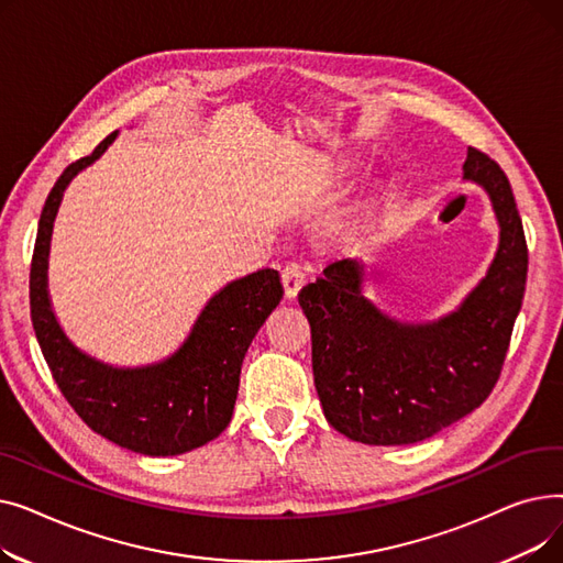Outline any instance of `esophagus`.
Here are the masks:
<instances>
[{
  "label": "esophagus",
  "mask_w": 563,
  "mask_h": 563,
  "mask_svg": "<svg viewBox=\"0 0 563 563\" xmlns=\"http://www.w3.org/2000/svg\"><path fill=\"white\" fill-rule=\"evenodd\" d=\"M280 278H283V287H285V297L294 299L299 294V289L303 287V278H306L303 266L299 262H289L283 269Z\"/></svg>",
  "instance_id": "esophagus-1"
}]
</instances>
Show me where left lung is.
<instances>
[{
	"label": "left lung",
	"mask_w": 563,
	"mask_h": 563,
	"mask_svg": "<svg viewBox=\"0 0 563 563\" xmlns=\"http://www.w3.org/2000/svg\"><path fill=\"white\" fill-rule=\"evenodd\" d=\"M463 180L486 189L497 253L463 303L408 323L363 297L365 266L335 260L299 291L312 331L314 388L329 424L365 445H410L479 408L499 378L525 297L527 242L505 170L467 147Z\"/></svg>",
	"instance_id": "left-lung-1"
}]
</instances>
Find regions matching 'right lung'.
<instances>
[{"instance_id":"obj_1","label":"right lung","mask_w":563,"mask_h":563,"mask_svg":"<svg viewBox=\"0 0 563 563\" xmlns=\"http://www.w3.org/2000/svg\"><path fill=\"white\" fill-rule=\"evenodd\" d=\"M115 134L70 164L45 200L29 274L32 321L58 390L88 427L130 452L175 456L207 445L230 424L244 356L280 303L283 285L276 269L228 283L207 301L185 344L155 365L113 367L77 349L58 327L47 294L52 225L73 177L91 166Z\"/></svg>"}]
</instances>
